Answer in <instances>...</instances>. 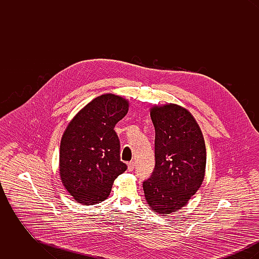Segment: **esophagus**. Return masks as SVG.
<instances>
[{
	"mask_svg": "<svg viewBox=\"0 0 259 259\" xmlns=\"http://www.w3.org/2000/svg\"><path fill=\"white\" fill-rule=\"evenodd\" d=\"M134 168H135V162H134V161H130V162L128 163V170H129V171H133Z\"/></svg>",
	"mask_w": 259,
	"mask_h": 259,
	"instance_id": "1",
	"label": "esophagus"
}]
</instances>
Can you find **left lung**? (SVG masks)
Segmentation results:
<instances>
[{"label": "left lung", "instance_id": "left-lung-1", "mask_svg": "<svg viewBox=\"0 0 259 259\" xmlns=\"http://www.w3.org/2000/svg\"><path fill=\"white\" fill-rule=\"evenodd\" d=\"M155 167L143 183L150 208L161 214L184 207L202 185L206 168L205 141L194 117L169 104L153 107Z\"/></svg>", "mask_w": 259, "mask_h": 259}]
</instances>
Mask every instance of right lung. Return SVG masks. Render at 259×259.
I'll list each match as a JSON object with an SVG mask.
<instances>
[{
  "mask_svg": "<svg viewBox=\"0 0 259 259\" xmlns=\"http://www.w3.org/2000/svg\"><path fill=\"white\" fill-rule=\"evenodd\" d=\"M128 107L120 96L101 95L78 111L66 128L60 145V177L76 202L87 206L101 203L110 195L114 180L126 171L113 128Z\"/></svg>",
  "mask_w": 259,
  "mask_h": 259,
  "instance_id": "1",
  "label": "right lung"
}]
</instances>
